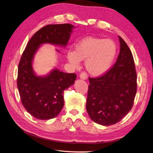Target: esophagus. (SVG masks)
Listing matches in <instances>:
<instances>
[{
	"mask_svg": "<svg viewBox=\"0 0 153 153\" xmlns=\"http://www.w3.org/2000/svg\"><path fill=\"white\" fill-rule=\"evenodd\" d=\"M79 77L81 78V79L85 80V79H87L88 75H87V74L85 72H82L80 74Z\"/></svg>",
	"mask_w": 153,
	"mask_h": 153,
	"instance_id": "obj_1",
	"label": "esophagus"
}]
</instances>
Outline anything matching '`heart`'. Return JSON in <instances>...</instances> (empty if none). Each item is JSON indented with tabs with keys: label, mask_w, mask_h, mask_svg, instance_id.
I'll return each mask as SVG.
<instances>
[{
	"label": "heart",
	"mask_w": 153,
	"mask_h": 153,
	"mask_svg": "<svg viewBox=\"0 0 153 153\" xmlns=\"http://www.w3.org/2000/svg\"><path fill=\"white\" fill-rule=\"evenodd\" d=\"M117 53L115 42L110 39L88 37L75 46V51L68 50L66 57L75 67L85 60V67L92 76H99L110 69Z\"/></svg>",
	"instance_id": "b5f03b06"
}]
</instances>
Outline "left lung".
I'll return each instance as SVG.
<instances>
[{
  "label": "left lung",
  "mask_w": 153,
  "mask_h": 153,
  "mask_svg": "<svg viewBox=\"0 0 153 153\" xmlns=\"http://www.w3.org/2000/svg\"><path fill=\"white\" fill-rule=\"evenodd\" d=\"M120 52L114 66L103 75L88 77L86 108L94 122L108 126L119 122L131 110L137 91L134 61L121 37Z\"/></svg>",
  "instance_id": "left-lung-1"
}]
</instances>
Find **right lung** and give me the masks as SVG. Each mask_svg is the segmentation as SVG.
I'll return each instance as SVG.
<instances>
[{
	"label": "right lung",
	"mask_w": 153,
	"mask_h": 153,
	"mask_svg": "<svg viewBox=\"0 0 153 153\" xmlns=\"http://www.w3.org/2000/svg\"><path fill=\"white\" fill-rule=\"evenodd\" d=\"M73 28L70 24L42 27L30 39L22 54L17 80L19 95L26 110L38 120H50L59 114L64 105L63 91L74 83L76 75L57 69L45 77L35 75L33 56L43 43L65 46Z\"/></svg>",
	"instance_id": "right-lung-1"
}]
</instances>
